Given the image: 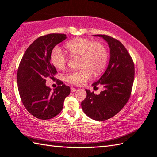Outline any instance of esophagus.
<instances>
[{
	"instance_id": "1",
	"label": "esophagus",
	"mask_w": 157,
	"mask_h": 157,
	"mask_svg": "<svg viewBox=\"0 0 157 157\" xmlns=\"http://www.w3.org/2000/svg\"><path fill=\"white\" fill-rule=\"evenodd\" d=\"M76 90H77V89H76V88H73V87H71V92H75Z\"/></svg>"
}]
</instances>
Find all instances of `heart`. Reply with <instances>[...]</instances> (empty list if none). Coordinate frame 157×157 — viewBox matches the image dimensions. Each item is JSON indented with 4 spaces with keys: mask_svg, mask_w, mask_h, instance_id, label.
I'll return each instance as SVG.
<instances>
[{
    "mask_svg": "<svg viewBox=\"0 0 157 157\" xmlns=\"http://www.w3.org/2000/svg\"><path fill=\"white\" fill-rule=\"evenodd\" d=\"M65 48L72 57H79L80 69L72 71L66 75V81L75 85H82L91 78L93 73L97 75L105 69L108 60L105 45L91 40L78 38L66 44ZM51 61L56 68L63 70L68 57L59 47L52 51Z\"/></svg>",
    "mask_w": 157,
    "mask_h": 157,
    "instance_id": "b5f03b06",
    "label": "heart"
}]
</instances>
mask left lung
I'll use <instances>...</instances> for the list:
<instances>
[{
    "label": "left lung",
    "mask_w": 157,
    "mask_h": 157,
    "mask_svg": "<svg viewBox=\"0 0 157 157\" xmlns=\"http://www.w3.org/2000/svg\"><path fill=\"white\" fill-rule=\"evenodd\" d=\"M105 40L110 48V60L105 73L93 85H102L105 90L99 94L86 90L81 102L84 113L92 119H109L123 109L129 100L135 77V65L127 48L114 38L97 34Z\"/></svg>",
    "instance_id": "obj_1"
}]
</instances>
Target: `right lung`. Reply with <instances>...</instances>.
Returning a JSON list of instances; mask_svg holds the SVG:
<instances>
[{
  "mask_svg": "<svg viewBox=\"0 0 157 157\" xmlns=\"http://www.w3.org/2000/svg\"><path fill=\"white\" fill-rule=\"evenodd\" d=\"M67 39L66 34L52 33L38 38L26 50L19 64L17 83L22 104L28 112L41 120L55 117L63 108L70 87L60 85L51 91L46 86V78H54L57 73L51 62L55 46Z\"/></svg>",
  "mask_w": 157,
  "mask_h": 157,
  "instance_id": "1",
  "label": "right lung"
}]
</instances>
